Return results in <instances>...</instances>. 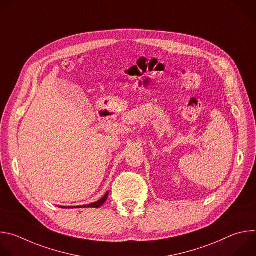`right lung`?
<instances>
[{"instance_id": "obj_1", "label": "right lung", "mask_w": 256, "mask_h": 256, "mask_svg": "<svg viewBox=\"0 0 256 256\" xmlns=\"http://www.w3.org/2000/svg\"><path fill=\"white\" fill-rule=\"evenodd\" d=\"M107 196H108V192H106L105 196L101 200L96 202H93V204H86V206H76V208H99V206H101L106 202ZM62 208H64V206H62Z\"/></svg>"}]
</instances>
